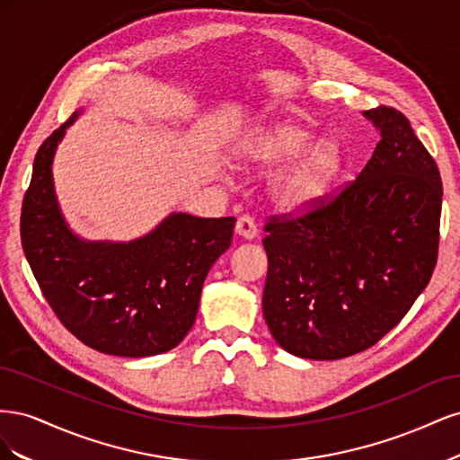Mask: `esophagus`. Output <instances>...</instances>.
<instances>
[{
	"instance_id": "34e87169",
	"label": "esophagus",
	"mask_w": 460,
	"mask_h": 460,
	"mask_svg": "<svg viewBox=\"0 0 460 460\" xmlns=\"http://www.w3.org/2000/svg\"><path fill=\"white\" fill-rule=\"evenodd\" d=\"M235 234L242 235V238L245 240H253L257 235V225L255 220L249 217V215H243L238 218V222H235Z\"/></svg>"
}]
</instances>
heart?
<instances>
[{
    "label": "heart",
    "instance_id": "1",
    "mask_svg": "<svg viewBox=\"0 0 460 460\" xmlns=\"http://www.w3.org/2000/svg\"><path fill=\"white\" fill-rule=\"evenodd\" d=\"M240 159L252 166L289 163L270 182L274 201L289 213H309L323 201L345 169L343 149L336 140H318L296 122H272L249 136Z\"/></svg>",
    "mask_w": 460,
    "mask_h": 460
}]
</instances>
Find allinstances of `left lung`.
Segmentation results:
<instances>
[{
    "label": "left lung",
    "instance_id": "obj_1",
    "mask_svg": "<svg viewBox=\"0 0 460 460\" xmlns=\"http://www.w3.org/2000/svg\"><path fill=\"white\" fill-rule=\"evenodd\" d=\"M363 115L382 137L355 182L307 215L264 226L262 314L276 343L301 358L336 360L380 341L438 261L436 161L399 111Z\"/></svg>",
    "mask_w": 460,
    "mask_h": 460
}]
</instances>
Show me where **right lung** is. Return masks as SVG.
Masks as SVG:
<instances>
[{"instance_id":"right-lung-1","label":"right lung","mask_w":460,"mask_h":460,"mask_svg":"<svg viewBox=\"0 0 460 460\" xmlns=\"http://www.w3.org/2000/svg\"><path fill=\"white\" fill-rule=\"evenodd\" d=\"M68 119L40 146L21 215V240L41 294L65 328L117 357L171 351L196 323L201 288L232 242L234 217L171 213L142 238L90 242L61 213L53 157Z\"/></svg>"}]
</instances>
